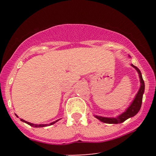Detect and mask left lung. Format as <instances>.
<instances>
[{
    "mask_svg": "<svg viewBox=\"0 0 156 156\" xmlns=\"http://www.w3.org/2000/svg\"><path fill=\"white\" fill-rule=\"evenodd\" d=\"M131 66L135 68V69H136L138 73H139L141 83L140 88H139V92H137L135 98H134V100L131 103V104L130 105V106L125 110V112H123L122 114H121L120 115L118 116L117 117L110 118L101 117V116H94V117H95L97 119H99L100 121L105 123H108V124H119V123H122L123 122H125L126 119H128V118L134 117V116L139 112V110H140L141 103H142L143 94H144V80H143L142 76H141V73L140 72V70L139 69V68L136 67V66H134L133 64H131Z\"/></svg>",
    "mask_w": 156,
    "mask_h": 156,
    "instance_id": "left-lung-1",
    "label": "left lung"
}]
</instances>
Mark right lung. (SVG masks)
Here are the masks:
<instances>
[{"label":"right lung","instance_id":"add662e5","mask_svg":"<svg viewBox=\"0 0 156 156\" xmlns=\"http://www.w3.org/2000/svg\"><path fill=\"white\" fill-rule=\"evenodd\" d=\"M15 115H16V114H15ZM16 116H17V115H16ZM20 120L22 121V122H26V124H28V125H31V126H32V127H34V128H41V127H45V126H48V125H53V124H55V123L56 122H58V120H59V119H58V120H56V121H55V122H53L50 123V124H45V125H43V124H41V125L33 124V123L28 122H27V121H25L24 119H21Z\"/></svg>","mask_w":156,"mask_h":156}]
</instances>
